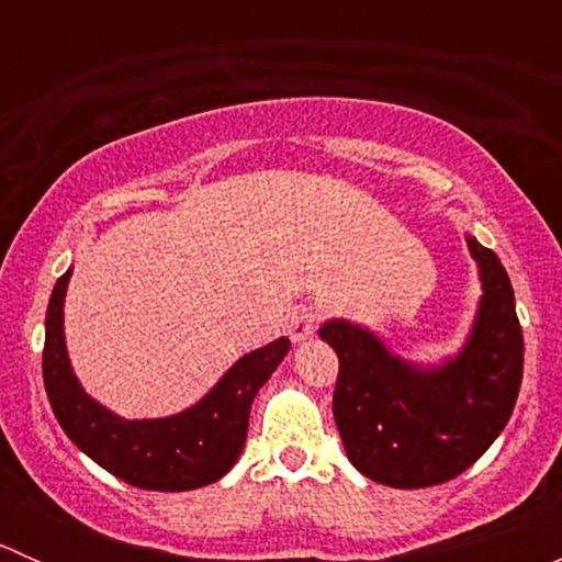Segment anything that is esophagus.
Masks as SVG:
<instances>
[{
	"label": "esophagus",
	"mask_w": 562,
	"mask_h": 562,
	"mask_svg": "<svg viewBox=\"0 0 562 562\" xmlns=\"http://www.w3.org/2000/svg\"><path fill=\"white\" fill-rule=\"evenodd\" d=\"M315 328H317L315 310L299 307L288 315V337H291L293 342H304V339H310L315 334Z\"/></svg>",
	"instance_id": "1"
}]
</instances>
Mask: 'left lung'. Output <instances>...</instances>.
I'll return each instance as SVG.
<instances>
[{
  "label": "left lung",
  "mask_w": 562,
  "mask_h": 562,
  "mask_svg": "<svg viewBox=\"0 0 562 562\" xmlns=\"http://www.w3.org/2000/svg\"><path fill=\"white\" fill-rule=\"evenodd\" d=\"M481 299L468 339L440 364L391 353L381 337L331 317L317 328L339 359L334 422L353 468L394 490L443 484L468 470L512 418L522 383V326L514 288L473 236Z\"/></svg>",
  "instance_id": "8db88e82"
}]
</instances>
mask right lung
<instances>
[{"label":"right lung","instance_id":"1","mask_svg":"<svg viewBox=\"0 0 562 562\" xmlns=\"http://www.w3.org/2000/svg\"><path fill=\"white\" fill-rule=\"evenodd\" d=\"M72 266L56 280L45 313L43 381L67 438L116 479L155 492H187L223 479L247 440L249 407L291 350L280 337L241 356L195 405L162 418H124L83 391L67 356L65 296Z\"/></svg>","mask_w":562,"mask_h":562}]
</instances>
